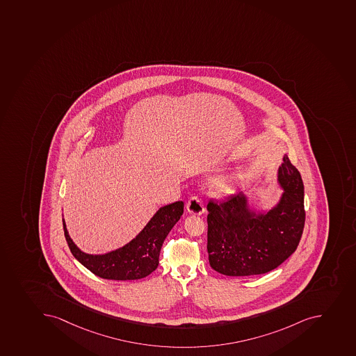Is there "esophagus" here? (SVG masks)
Returning <instances> with one entry per match:
<instances>
[{"label":"esophagus","instance_id":"1","mask_svg":"<svg viewBox=\"0 0 356 356\" xmlns=\"http://www.w3.org/2000/svg\"><path fill=\"white\" fill-rule=\"evenodd\" d=\"M187 211L193 215H202L204 213V206L199 196H192L187 202Z\"/></svg>","mask_w":356,"mask_h":356}]
</instances>
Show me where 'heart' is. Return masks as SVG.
<instances>
[{
	"label": "heart",
	"instance_id": "obj_1",
	"mask_svg": "<svg viewBox=\"0 0 356 356\" xmlns=\"http://www.w3.org/2000/svg\"><path fill=\"white\" fill-rule=\"evenodd\" d=\"M233 181L231 177L224 176L213 180L211 188L218 195H226L232 191Z\"/></svg>",
	"mask_w": 356,
	"mask_h": 356
}]
</instances>
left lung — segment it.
I'll list each match as a JSON object with an SVG mask.
<instances>
[{"label": "left lung", "instance_id": "left-lung-1", "mask_svg": "<svg viewBox=\"0 0 356 356\" xmlns=\"http://www.w3.org/2000/svg\"><path fill=\"white\" fill-rule=\"evenodd\" d=\"M282 161L278 181L284 193L268 213L252 211L243 193L208 203L207 250L217 273L234 277L269 273L298 248L306 220L305 188L287 155Z\"/></svg>", "mask_w": 356, "mask_h": 356}]
</instances>
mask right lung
Wrapping results in <instances>:
<instances>
[{
    "label": "right lung",
    "mask_w": 356,
    "mask_h": 356,
    "mask_svg": "<svg viewBox=\"0 0 356 356\" xmlns=\"http://www.w3.org/2000/svg\"><path fill=\"white\" fill-rule=\"evenodd\" d=\"M183 213V201L162 207L132 241L104 255L81 252L69 236L63 220L64 236L72 255L97 277L111 280H141L156 270L164 240Z\"/></svg>",
    "instance_id": "obj_1"
}]
</instances>
